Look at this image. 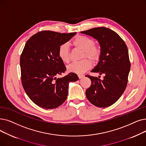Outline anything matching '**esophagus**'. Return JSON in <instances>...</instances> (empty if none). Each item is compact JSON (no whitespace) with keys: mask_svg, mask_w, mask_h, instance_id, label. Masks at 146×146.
Instances as JSON below:
<instances>
[{"mask_svg":"<svg viewBox=\"0 0 146 146\" xmlns=\"http://www.w3.org/2000/svg\"><path fill=\"white\" fill-rule=\"evenodd\" d=\"M78 77H79V78L80 79H82V78L84 77V75H83V74H78Z\"/></svg>","mask_w":146,"mask_h":146,"instance_id":"34e87169","label":"esophagus"}]
</instances>
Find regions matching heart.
I'll use <instances>...</instances> for the list:
<instances>
[{"label":"heart","mask_w":146,"mask_h":146,"mask_svg":"<svg viewBox=\"0 0 146 146\" xmlns=\"http://www.w3.org/2000/svg\"><path fill=\"white\" fill-rule=\"evenodd\" d=\"M74 47L82 50L83 53L82 58H88L94 62H97L101 56V49L96 46V41L91 37L85 36H78L73 41ZM58 55L60 60L64 62L70 61L69 46L67 43L61 45L58 50ZM92 67V62L89 59L85 58L79 62H74L67 66L69 72L76 74H82Z\"/></svg>","instance_id":"b5f03b06"}]
</instances>
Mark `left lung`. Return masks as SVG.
Masks as SVG:
<instances>
[{
	"label": "left lung",
	"instance_id": "8db88e82",
	"mask_svg": "<svg viewBox=\"0 0 146 146\" xmlns=\"http://www.w3.org/2000/svg\"><path fill=\"white\" fill-rule=\"evenodd\" d=\"M80 33L93 37L99 42L101 56L91 72L104 75L103 80L86 75L91 80L86 96L98 107L110 106L122 96L128 84L131 63L127 46L121 37L108 28L96 27Z\"/></svg>",
	"mask_w": 146,
	"mask_h": 146
}]
</instances>
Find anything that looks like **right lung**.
I'll list each match as a JSON object with an SVG mask.
<instances>
[{
	"mask_svg": "<svg viewBox=\"0 0 146 146\" xmlns=\"http://www.w3.org/2000/svg\"><path fill=\"white\" fill-rule=\"evenodd\" d=\"M76 34L42 31L25 45L20 57L22 85L30 99L42 108L52 109L61 106L67 97L68 84L79 79L74 73L56 77L66 70L58 56V48Z\"/></svg>",
	"mask_w": 146,
	"mask_h": 146,
	"instance_id": "obj_1",
	"label": "right lung"
}]
</instances>
